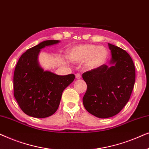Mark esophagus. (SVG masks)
Instances as JSON below:
<instances>
[{
	"label": "esophagus",
	"instance_id": "obj_1",
	"mask_svg": "<svg viewBox=\"0 0 149 149\" xmlns=\"http://www.w3.org/2000/svg\"><path fill=\"white\" fill-rule=\"evenodd\" d=\"M75 77H76L77 79H80L81 78V74H79V73H77V74H75Z\"/></svg>",
	"mask_w": 149,
	"mask_h": 149
}]
</instances>
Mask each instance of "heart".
Wrapping results in <instances>:
<instances>
[{"label":"heart","mask_w":149,"mask_h":149,"mask_svg":"<svg viewBox=\"0 0 149 149\" xmlns=\"http://www.w3.org/2000/svg\"><path fill=\"white\" fill-rule=\"evenodd\" d=\"M109 51L105 47L93 44L77 45L69 49L66 57L74 63L83 62L88 70H95L105 64L109 58Z\"/></svg>","instance_id":"heart-1"}]
</instances>
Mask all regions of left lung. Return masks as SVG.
Returning a JSON list of instances; mask_svg holds the SVG:
<instances>
[{
	"label": "left lung",
	"mask_w": 149,
	"mask_h": 149,
	"mask_svg": "<svg viewBox=\"0 0 149 149\" xmlns=\"http://www.w3.org/2000/svg\"><path fill=\"white\" fill-rule=\"evenodd\" d=\"M112 58L109 65L83 73L87 91L83 98L85 109L95 117H113L125 107L135 83L133 60L125 50L109 43Z\"/></svg>",
	"instance_id": "1"
}]
</instances>
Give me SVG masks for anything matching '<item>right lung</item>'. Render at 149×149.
Wrapping results in <instances>:
<instances>
[{
  "mask_svg": "<svg viewBox=\"0 0 149 149\" xmlns=\"http://www.w3.org/2000/svg\"><path fill=\"white\" fill-rule=\"evenodd\" d=\"M60 40H44L22 55L13 75L14 96L24 113L35 118L54 115L63 91L74 81V74L58 75L45 70L38 62L40 49Z\"/></svg>",
  "mask_w": 149,
  "mask_h": 149,
  "instance_id": "right-lung-1",
  "label": "right lung"
}]
</instances>
